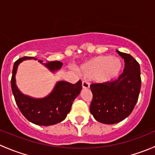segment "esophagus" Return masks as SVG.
I'll return each mask as SVG.
<instances>
[{
    "label": "esophagus",
    "instance_id": "1",
    "mask_svg": "<svg viewBox=\"0 0 155 155\" xmlns=\"http://www.w3.org/2000/svg\"><path fill=\"white\" fill-rule=\"evenodd\" d=\"M82 87H83V88H88V87H90V84H89V82H87V81H85V80L82 82Z\"/></svg>",
    "mask_w": 155,
    "mask_h": 155
}]
</instances>
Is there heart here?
<instances>
[{
	"label": "heart",
	"instance_id": "1",
	"mask_svg": "<svg viewBox=\"0 0 155 155\" xmlns=\"http://www.w3.org/2000/svg\"><path fill=\"white\" fill-rule=\"evenodd\" d=\"M122 68L123 63L119 58L108 54L85 62L79 68V72L85 77H98L102 82H109L119 76Z\"/></svg>",
	"mask_w": 155,
	"mask_h": 155
}]
</instances>
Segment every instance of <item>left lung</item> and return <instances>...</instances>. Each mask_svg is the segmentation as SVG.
<instances>
[{"label": "left lung", "instance_id": "left-lung-1", "mask_svg": "<svg viewBox=\"0 0 155 155\" xmlns=\"http://www.w3.org/2000/svg\"><path fill=\"white\" fill-rule=\"evenodd\" d=\"M124 61V72L116 80L92 83L90 112L97 121L113 124L132 112L141 88L140 64L130 54L116 50Z\"/></svg>", "mask_w": 155, "mask_h": 155}]
</instances>
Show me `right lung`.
<instances>
[{
	"label": "right lung",
	"mask_w": 155,
	"mask_h": 155,
	"mask_svg": "<svg viewBox=\"0 0 155 155\" xmlns=\"http://www.w3.org/2000/svg\"><path fill=\"white\" fill-rule=\"evenodd\" d=\"M25 59L37 58L34 57H25L18 59L14 63L11 78V87L15 103L22 115L31 122L37 125L48 126L58 124L65 119L70 112L75 98L82 90V81L71 84L68 82H58L54 90L46 97L43 99H34L22 94L15 85V76L19 63ZM39 62L43 63L41 60ZM51 71L58 70L63 64L58 61H48L45 64Z\"/></svg>",
	"instance_id": "obj_1"
}]
</instances>
